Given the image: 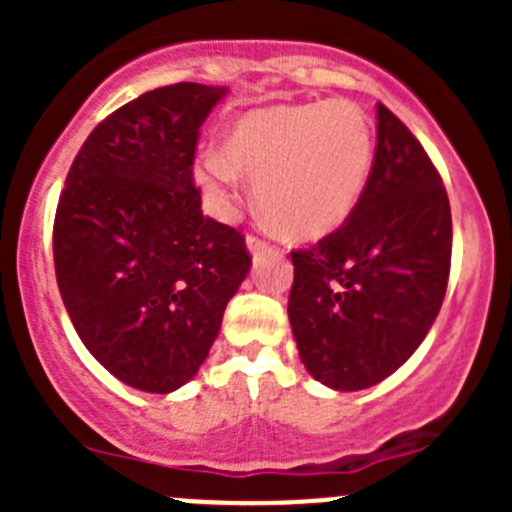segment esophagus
Wrapping results in <instances>:
<instances>
[{
    "mask_svg": "<svg viewBox=\"0 0 512 512\" xmlns=\"http://www.w3.org/2000/svg\"><path fill=\"white\" fill-rule=\"evenodd\" d=\"M247 250H250V255H262V252H270V245L265 240H260V237L250 235L247 237Z\"/></svg>",
    "mask_w": 512,
    "mask_h": 512,
    "instance_id": "esophagus-1",
    "label": "esophagus"
}]
</instances>
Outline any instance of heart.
Segmentation results:
<instances>
[{
  "instance_id": "heart-1",
  "label": "heart",
  "mask_w": 512,
  "mask_h": 512,
  "mask_svg": "<svg viewBox=\"0 0 512 512\" xmlns=\"http://www.w3.org/2000/svg\"><path fill=\"white\" fill-rule=\"evenodd\" d=\"M374 165V126L352 101L282 103L242 113L223 153L205 151L195 180L227 210L240 173L255 178L262 218L294 242L337 232L364 195Z\"/></svg>"
}]
</instances>
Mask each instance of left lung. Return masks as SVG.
Listing matches in <instances>:
<instances>
[{
    "mask_svg": "<svg viewBox=\"0 0 512 512\" xmlns=\"http://www.w3.org/2000/svg\"><path fill=\"white\" fill-rule=\"evenodd\" d=\"M451 205L414 133L376 103V153L349 220L294 250L289 324L309 374L359 391L394 374L426 339L451 272Z\"/></svg>",
    "mask_w": 512,
    "mask_h": 512,
    "instance_id": "1",
    "label": "left lung"
}]
</instances>
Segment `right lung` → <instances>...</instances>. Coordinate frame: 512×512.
I'll return each instance as SVG.
<instances>
[{
  "label": "right lung",
  "instance_id": "add662e5",
  "mask_svg": "<svg viewBox=\"0 0 512 512\" xmlns=\"http://www.w3.org/2000/svg\"><path fill=\"white\" fill-rule=\"evenodd\" d=\"M225 86L148 91L74 158L54 220L61 299L84 347L148 394L188 384L247 277L245 237L205 218L193 185L200 126Z\"/></svg>",
  "mask_w": 512,
  "mask_h": 512
}]
</instances>
